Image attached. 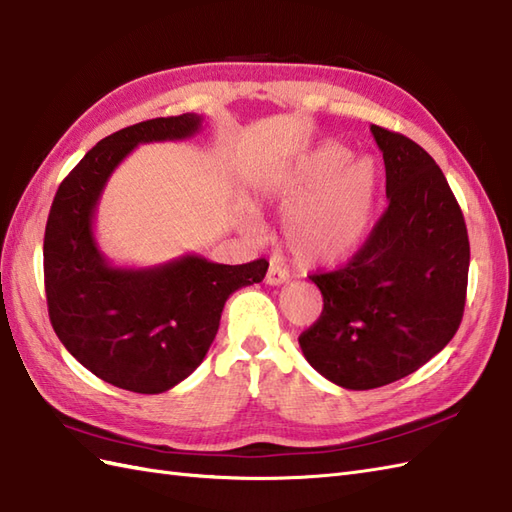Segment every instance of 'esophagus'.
I'll return each instance as SVG.
<instances>
[{
	"label": "esophagus",
	"mask_w": 512,
	"mask_h": 512,
	"mask_svg": "<svg viewBox=\"0 0 512 512\" xmlns=\"http://www.w3.org/2000/svg\"><path fill=\"white\" fill-rule=\"evenodd\" d=\"M287 280H289L287 269H282V267H280V265H276V263H271V265H269V271H267V276H265V282H267V285H271V287H278V285H285Z\"/></svg>",
	"instance_id": "1"
}]
</instances>
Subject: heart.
<instances>
[{
    "label": "heart",
    "instance_id": "heart-1",
    "mask_svg": "<svg viewBox=\"0 0 512 512\" xmlns=\"http://www.w3.org/2000/svg\"><path fill=\"white\" fill-rule=\"evenodd\" d=\"M379 192L372 157H352L346 144L328 140L300 155L269 181L265 199L282 221V245L302 267H337L366 243ZM243 225L256 230L247 214Z\"/></svg>",
    "mask_w": 512,
    "mask_h": 512
}]
</instances>
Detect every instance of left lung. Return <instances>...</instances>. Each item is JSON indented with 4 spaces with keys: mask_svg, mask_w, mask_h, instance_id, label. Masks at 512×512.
<instances>
[{
    "mask_svg": "<svg viewBox=\"0 0 512 512\" xmlns=\"http://www.w3.org/2000/svg\"><path fill=\"white\" fill-rule=\"evenodd\" d=\"M385 164L388 210L350 263L311 280L324 309L300 335L306 361L346 390L399 381L438 355L462 322L469 236L431 155L370 127Z\"/></svg>",
    "mask_w": 512,
    "mask_h": 512,
    "instance_id": "left-lung-1",
    "label": "left lung"
}]
</instances>
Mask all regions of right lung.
Wrapping results in <instances>:
<instances>
[{
	"label": "right lung",
	"instance_id": "add662e5",
	"mask_svg": "<svg viewBox=\"0 0 512 512\" xmlns=\"http://www.w3.org/2000/svg\"><path fill=\"white\" fill-rule=\"evenodd\" d=\"M203 116L146 120L100 140L56 190L43 238L54 333L70 355L116 388L162 394L190 377L217 337L225 300L267 274L258 258L219 265L186 254L164 265L116 267L100 252L94 219L107 181L138 144L188 140Z\"/></svg>",
	"mask_w": 512,
	"mask_h": 512
}]
</instances>
